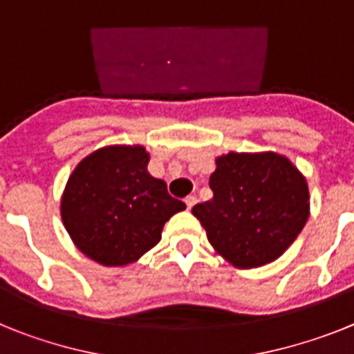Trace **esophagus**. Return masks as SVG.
Wrapping results in <instances>:
<instances>
[{"label": "esophagus", "mask_w": 354, "mask_h": 354, "mask_svg": "<svg viewBox=\"0 0 354 354\" xmlns=\"http://www.w3.org/2000/svg\"><path fill=\"white\" fill-rule=\"evenodd\" d=\"M184 202H186V207H187V209H192L193 205L196 204V196H193V195L186 196V198H184Z\"/></svg>", "instance_id": "esophagus-1"}]
</instances>
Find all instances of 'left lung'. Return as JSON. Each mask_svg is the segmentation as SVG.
Returning a JSON list of instances; mask_svg holds the SVG:
<instances>
[{
	"label": "left lung",
	"mask_w": 354,
	"mask_h": 354,
	"mask_svg": "<svg viewBox=\"0 0 354 354\" xmlns=\"http://www.w3.org/2000/svg\"><path fill=\"white\" fill-rule=\"evenodd\" d=\"M212 200L193 207L214 252L239 270L277 261L310 216V193L298 167L273 150L216 158Z\"/></svg>",
	"instance_id": "1"
}]
</instances>
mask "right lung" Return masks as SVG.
Masks as SVG:
<instances>
[{
    "label": "right lung",
    "instance_id": "1",
    "mask_svg": "<svg viewBox=\"0 0 354 354\" xmlns=\"http://www.w3.org/2000/svg\"><path fill=\"white\" fill-rule=\"evenodd\" d=\"M143 145H106L84 156L68 175L60 214L83 255L106 268H126L161 241L162 227L186 204L168 195L147 170Z\"/></svg>",
    "mask_w": 354,
    "mask_h": 354
}]
</instances>
